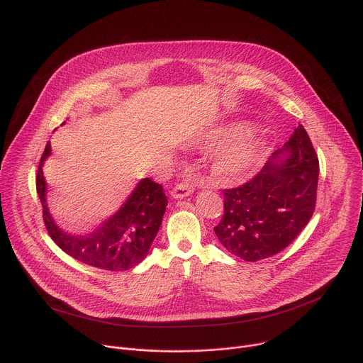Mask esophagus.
<instances>
[{
	"label": "esophagus",
	"instance_id": "34e87169",
	"mask_svg": "<svg viewBox=\"0 0 363 363\" xmlns=\"http://www.w3.org/2000/svg\"><path fill=\"white\" fill-rule=\"evenodd\" d=\"M194 192V186L186 184V182H181L178 185H175L171 191V195L175 198V199H181V198H185V196H189L191 194Z\"/></svg>",
	"mask_w": 363,
	"mask_h": 363
}]
</instances>
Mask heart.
<instances>
[{
	"instance_id": "obj_1",
	"label": "heart",
	"mask_w": 363,
	"mask_h": 363,
	"mask_svg": "<svg viewBox=\"0 0 363 363\" xmlns=\"http://www.w3.org/2000/svg\"><path fill=\"white\" fill-rule=\"evenodd\" d=\"M213 143L221 147L216 157V169L224 179L233 181L251 174L260 165L264 146L251 129L245 126H231L220 130Z\"/></svg>"
}]
</instances>
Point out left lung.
I'll list each match as a JSON object with an SVG mask.
<instances>
[{
    "mask_svg": "<svg viewBox=\"0 0 363 363\" xmlns=\"http://www.w3.org/2000/svg\"><path fill=\"white\" fill-rule=\"evenodd\" d=\"M318 179V155L298 125L251 181L224 189V216L214 228L218 241L245 262L280 252L312 218Z\"/></svg>",
    "mask_w": 363,
    "mask_h": 363,
    "instance_id": "8db88e82",
    "label": "left lung"
}]
</instances>
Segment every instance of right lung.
<instances>
[{
  "instance_id": "add662e5",
  "label": "right lung",
  "mask_w": 363,
  "mask_h": 363,
  "mask_svg": "<svg viewBox=\"0 0 363 363\" xmlns=\"http://www.w3.org/2000/svg\"><path fill=\"white\" fill-rule=\"evenodd\" d=\"M51 155L47 142L37 171V194L43 205V220L53 241L76 260L109 272H123L139 264L147 255L167 210L168 199L162 185L143 178L121 208L83 234H69L53 220L47 205V184L43 165Z\"/></svg>"
}]
</instances>
